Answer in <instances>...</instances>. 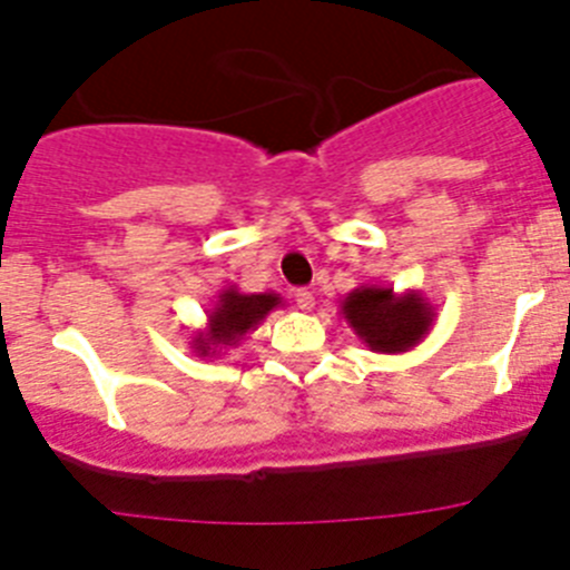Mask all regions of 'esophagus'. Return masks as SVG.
Wrapping results in <instances>:
<instances>
[{
	"mask_svg": "<svg viewBox=\"0 0 570 570\" xmlns=\"http://www.w3.org/2000/svg\"><path fill=\"white\" fill-rule=\"evenodd\" d=\"M294 299H296V305H299L302 311H314V305H316V302H314V294H311L308 288H299V291H296Z\"/></svg>",
	"mask_w": 570,
	"mask_h": 570,
	"instance_id": "34e87169",
	"label": "esophagus"
}]
</instances>
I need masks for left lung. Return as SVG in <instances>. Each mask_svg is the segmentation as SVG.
<instances>
[{
	"mask_svg": "<svg viewBox=\"0 0 570 570\" xmlns=\"http://www.w3.org/2000/svg\"><path fill=\"white\" fill-rule=\"evenodd\" d=\"M342 316L376 354H405L420 345L434 325V305L422 291L396 294L387 285H360L342 299Z\"/></svg>",
	"mask_w": 570,
	"mask_h": 570,
	"instance_id": "1",
	"label": "left lung"
}]
</instances>
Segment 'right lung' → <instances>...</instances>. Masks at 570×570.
Masks as SVG:
<instances>
[{"label":"right lung","mask_w":570,"mask_h":570,"mask_svg":"<svg viewBox=\"0 0 570 570\" xmlns=\"http://www.w3.org/2000/svg\"><path fill=\"white\" fill-rule=\"evenodd\" d=\"M282 305V296L274 291H265V294H242L236 285L225 288L223 294L216 296L214 308L208 311V325L203 331H196L194 347L196 356H216L228 351V347L239 345L250 331H256V325H262V320L271 314L274 308Z\"/></svg>","instance_id":"obj_1"}]
</instances>
